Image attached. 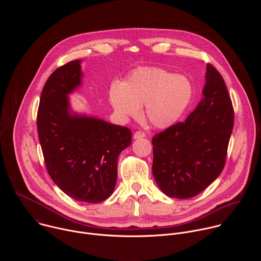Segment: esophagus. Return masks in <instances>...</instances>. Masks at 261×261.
Returning <instances> with one entry per match:
<instances>
[{"mask_svg": "<svg viewBox=\"0 0 261 261\" xmlns=\"http://www.w3.org/2000/svg\"><path fill=\"white\" fill-rule=\"evenodd\" d=\"M143 137H145V133L142 131H136L133 135L134 139H139V138H143Z\"/></svg>", "mask_w": 261, "mask_h": 261, "instance_id": "34e87169", "label": "esophagus"}]
</instances>
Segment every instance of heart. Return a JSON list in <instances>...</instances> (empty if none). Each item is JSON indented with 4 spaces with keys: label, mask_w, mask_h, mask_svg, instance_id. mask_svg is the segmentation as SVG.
<instances>
[{
    "label": "heart",
    "mask_w": 261,
    "mask_h": 261,
    "mask_svg": "<svg viewBox=\"0 0 261 261\" xmlns=\"http://www.w3.org/2000/svg\"><path fill=\"white\" fill-rule=\"evenodd\" d=\"M193 85L188 77L162 68H143L133 72L123 85L115 83L109 99L123 119L137 118L144 105V117L156 128L174 125L193 98Z\"/></svg>",
    "instance_id": "1"
}]
</instances>
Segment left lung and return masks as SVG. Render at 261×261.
<instances>
[{"label":"left lung","mask_w":261,"mask_h":261,"mask_svg":"<svg viewBox=\"0 0 261 261\" xmlns=\"http://www.w3.org/2000/svg\"><path fill=\"white\" fill-rule=\"evenodd\" d=\"M203 98L184 122L153 139V175L164 194L188 199L203 191L225 165L233 107L224 80L206 65Z\"/></svg>","instance_id":"obj_1"}]
</instances>
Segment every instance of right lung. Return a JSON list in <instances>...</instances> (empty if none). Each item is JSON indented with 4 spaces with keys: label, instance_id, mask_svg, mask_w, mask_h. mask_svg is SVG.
I'll return each mask as SVG.
<instances>
[{
    "label": "right lung",
    "instance_id": "1",
    "mask_svg": "<svg viewBox=\"0 0 261 261\" xmlns=\"http://www.w3.org/2000/svg\"><path fill=\"white\" fill-rule=\"evenodd\" d=\"M82 60L58 68L45 83L37 129L48 174L71 198L98 203L113 194L118 159L131 145L127 127L71 110L69 97L82 85Z\"/></svg>",
    "mask_w": 261,
    "mask_h": 261
}]
</instances>
